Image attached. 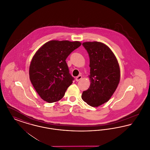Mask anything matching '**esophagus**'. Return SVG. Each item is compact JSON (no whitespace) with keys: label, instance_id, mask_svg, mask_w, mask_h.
Segmentation results:
<instances>
[{"label":"esophagus","instance_id":"obj_1","mask_svg":"<svg viewBox=\"0 0 150 150\" xmlns=\"http://www.w3.org/2000/svg\"><path fill=\"white\" fill-rule=\"evenodd\" d=\"M82 78V76L81 75H79L78 76H77L76 78V80L77 81H79V80H80Z\"/></svg>","mask_w":150,"mask_h":150}]
</instances>
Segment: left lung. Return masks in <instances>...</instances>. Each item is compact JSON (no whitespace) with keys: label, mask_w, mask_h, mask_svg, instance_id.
Here are the masks:
<instances>
[{"label":"left lung","mask_w":150,"mask_h":150,"mask_svg":"<svg viewBox=\"0 0 150 150\" xmlns=\"http://www.w3.org/2000/svg\"><path fill=\"white\" fill-rule=\"evenodd\" d=\"M90 59L91 86L81 98L89 105L98 107L111 97L120 81V71L114 54L107 45L98 42L82 44Z\"/></svg>","instance_id":"8db88e82"}]
</instances>
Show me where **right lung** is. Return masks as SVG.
<instances>
[{
  "label": "right lung",
  "mask_w": 150,
  "mask_h": 150,
  "mask_svg": "<svg viewBox=\"0 0 150 150\" xmlns=\"http://www.w3.org/2000/svg\"><path fill=\"white\" fill-rule=\"evenodd\" d=\"M81 44L77 41L51 40L36 52L30 66V79L44 100L52 103L64 96L74 80L66 59Z\"/></svg>",
  "instance_id": "right-lung-1"
}]
</instances>
